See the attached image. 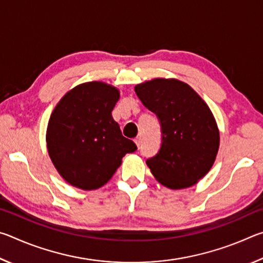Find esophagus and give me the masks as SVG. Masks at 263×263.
I'll return each instance as SVG.
<instances>
[{
  "label": "esophagus",
  "instance_id": "34e87169",
  "mask_svg": "<svg viewBox=\"0 0 263 263\" xmlns=\"http://www.w3.org/2000/svg\"><path fill=\"white\" fill-rule=\"evenodd\" d=\"M135 142L137 144L138 148H139V146H140V144H141V139H140V137H137L136 139H135Z\"/></svg>",
  "mask_w": 263,
  "mask_h": 263
}]
</instances>
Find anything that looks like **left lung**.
I'll list each match as a JSON object with an SVG mask.
<instances>
[{"label": "left lung", "mask_w": 263, "mask_h": 263, "mask_svg": "<svg viewBox=\"0 0 263 263\" xmlns=\"http://www.w3.org/2000/svg\"><path fill=\"white\" fill-rule=\"evenodd\" d=\"M161 127L158 153L146 160L160 183L171 189L194 185L210 171L219 147V132L211 110L177 80L155 79L135 88Z\"/></svg>", "instance_id": "8db88e82"}]
</instances>
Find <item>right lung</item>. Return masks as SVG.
Returning a JSON list of instances; mask_svg holds the SVG:
<instances>
[{
  "label": "right lung",
  "instance_id": "obj_1",
  "mask_svg": "<svg viewBox=\"0 0 263 263\" xmlns=\"http://www.w3.org/2000/svg\"><path fill=\"white\" fill-rule=\"evenodd\" d=\"M117 89L102 82L80 84L55 106L48 122L47 149L57 171L83 190L105 184L137 146L122 135L111 111Z\"/></svg>",
  "mask_w": 263,
  "mask_h": 263
}]
</instances>
